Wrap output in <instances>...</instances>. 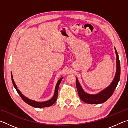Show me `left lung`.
<instances>
[{
  "label": "left lung",
  "instance_id": "left-lung-1",
  "mask_svg": "<svg viewBox=\"0 0 128 128\" xmlns=\"http://www.w3.org/2000/svg\"><path fill=\"white\" fill-rule=\"evenodd\" d=\"M116 72L114 79L108 87L106 88L105 89L102 91L98 94H89L84 92L82 89L81 85L79 83L78 80L76 78V86L78 93L79 96L81 100L85 103L92 104H100L104 103L107 101L110 97H111L114 92V90L118 86V84L120 81V62L119 60L118 55V54L116 48Z\"/></svg>",
  "mask_w": 128,
  "mask_h": 128
}]
</instances>
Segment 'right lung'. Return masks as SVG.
<instances>
[{
  "label": "right lung",
  "instance_id": "add662e5",
  "mask_svg": "<svg viewBox=\"0 0 128 128\" xmlns=\"http://www.w3.org/2000/svg\"><path fill=\"white\" fill-rule=\"evenodd\" d=\"M11 78H12V81L13 83V85H14V88H16V91L18 92V94L20 95V96L21 97V98L22 99V100L25 102V103H26L32 106V107H35V108H44V107H50V106H52L54 103L56 102V100H57L58 96V91H59V87L60 83L62 80V77L61 78L59 81H58L57 84H56V88H55V93H54V96L50 100H47L46 102H38L30 100V99H28L22 93L20 92V91L17 88V86L16 84H15V82L13 78V76L11 72Z\"/></svg>",
  "mask_w": 128,
  "mask_h": 128
}]
</instances>
